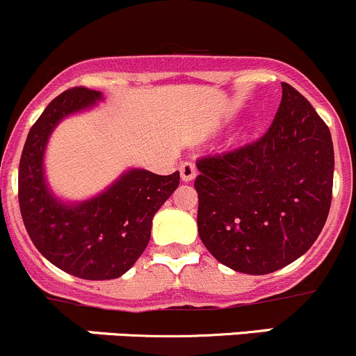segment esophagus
I'll list each match as a JSON object with an SVG mask.
<instances>
[{
  "mask_svg": "<svg viewBox=\"0 0 356 356\" xmlns=\"http://www.w3.org/2000/svg\"><path fill=\"white\" fill-rule=\"evenodd\" d=\"M196 177V165L193 161H184L181 165V179L184 182H191Z\"/></svg>",
  "mask_w": 356,
  "mask_h": 356,
  "instance_id": "34e87169",
  "label": "esophagus"
}]
</instances>
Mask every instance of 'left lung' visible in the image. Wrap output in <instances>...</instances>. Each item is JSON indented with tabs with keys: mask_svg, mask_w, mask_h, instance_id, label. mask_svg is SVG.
Listing matches in <instances>:
<instances>
[{
	"mask_svg": "<svg viewBox=\"0 0 356 356\" xmlns=\"http://www.w3.org/2000/svg\"><path fill=\"white\" fill-rule=\"evenodd\" d=\"M198 232L207 250L236 272L264 275L307 253L332 200L329 127L293 86L257 141L196 161Z\"/></svg>",
	"mask_w": 356,
	"mask_h": 356,
	"instance_id": "left-lung-1",
	"label": "left lung"
}]
</instances>
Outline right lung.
<instances>
[{
  "instance_id": "right-lung-1",
  "label": "right lung",
  "mask_w": 356,
  "mask_h": 356,
  "mask_svg": "<svg viewBox=\"0 0 356 356\" xmlns=\"http://www.w3.org/2000/svg\"><path fill=\"white\" fill-rule=\"evenodd\" d=\"M99 99L102 92L88 88L56 96L29 131L19 165V204L29 238L46 260L88 281L117 279L136 264L149 243L153 217L181 179L179 172L131 168L95 198L56 200L42 168L49 136L62 118Z\"/></svg>"
}]
</instances>
